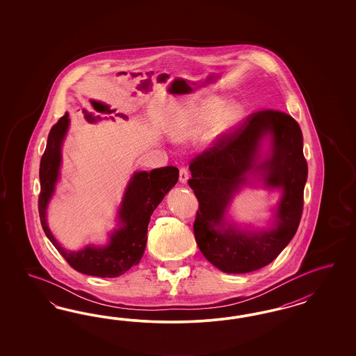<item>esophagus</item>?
I'll use <instances>...</instances> for the list:
<instances>
[{"instance_id": "1", "label": "esophagus", "mask_w": 356, "mask_h": 356, "mask_svg": "<svg viewBox=\"0 0 356 356\" xmlns=\"http://www.w3.org/2000/svg\"><path fill=\"white\" fill-rule=\"evenodd\" d=\"M179 179H180V183L185 184L188 181V179H189L188 168H185V167L180 168V176H179Z\"/></svg>"}]
</instances>
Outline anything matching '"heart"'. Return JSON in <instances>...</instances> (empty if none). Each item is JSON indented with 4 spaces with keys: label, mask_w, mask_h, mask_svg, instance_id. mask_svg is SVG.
<instances>
[{
    "label": "heart",
    "mask_w": 356,
    "mask_h": 356,
    "mask_svg": "<svg viewBox=\"0 0 356 356\" xmlns=\"http://www.w3.org/2000/svg\"><path fill=\"white\" fill-rule=\"evenodd\" d=\"M226 102L220 97H209L198 106L192 108L189 113L175 124L172 137L177 140H193L198 134L209 129L216 120L218 131H227L236 127L243 119V108L238 106L228 107L222 111Z\"/></svg>",
    "instance_id": "b5f03b06"
}]
</instances>
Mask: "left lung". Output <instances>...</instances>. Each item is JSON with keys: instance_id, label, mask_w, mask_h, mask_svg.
Returning a JSON list of instances; mask_svg holds the SVG:
<instances>
[{"instance_id": "left-lung-1", "label": "left lung", "mask_w": 356, "mask_h": 356, "mask_svg": "<svg viewBox=\"0 0 356 356\" xmlns=\"http://www.w3.org/2000/svg\"><path fill=\"white\" fill-rule=\"evenodd\" d=\"M268 136L270 150L259 163L260 142ZM189 170L188 184L200 204L194 237L206 259L228 274H243L277 259L302 219L308 164L299 124L275 109L253 112L192 159ZM250 172H259L266 186L282 189L276 222L268 230L241 232L224 220L232 194Z\"/></svg>"}]
</instances>
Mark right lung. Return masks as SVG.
Instances as JSON below:
<instances>
[{
	"label": "right lung",
	"instance_id": "right-lung-1",
	"mask_svg": "<svg viewBox=\"0 0 356 356\" xmlns=\"http://www.w3.org/2000/svg\"><path fill=\"white\" fill-rule=\"evenodd\" d=\"M65 113L48 134L47 147L40 161L39 216L47 237L73 269L94 277L115 278L140 262L147 241L150 216L164 195L179 180V170L172 165L155 168L150 172H136L130 179L119 209V228L115 229L106 247L87 245L70 252L63 248L47 225V206L54 192L61 164V145L69 127ZM88 122H97L99 116L86 113ZM122 119L125 116L122 115Z\"/></svg>",
	"mask_w": 356,
	"mask_h": 356
}]
</instances>
